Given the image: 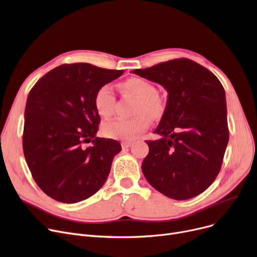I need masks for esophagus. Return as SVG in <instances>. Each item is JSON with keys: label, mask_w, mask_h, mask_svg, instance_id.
Here are the masks:
<instances>
[{"label": "esophagus", "mask_w": 257, "mask_h": 257, "mask_svg": "<svg viewBox=\"0 0 257 257\" xmlns=\"http://www.w3.org/2000/svg\"><path fill=\"white\" fill-rule=\"evenodd\" d=\"M132 144H133V142H131V141H123V142H121L122 149H127V148H130V146H132Z\"/></svg>", "instance_id": "34e87169"}]
</instances>
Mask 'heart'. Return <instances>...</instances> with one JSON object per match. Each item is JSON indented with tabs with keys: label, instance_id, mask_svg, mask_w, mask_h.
<instances>
[{
	"label": "heart",
	"instance_id": "b5f03b06",
	"mask_svg": "<svg viewBox=\"0 0 257 257\" xmlns=\"http://www.w3.org/2000/svg\"><path fill=\"white\" fill-rule=\"evenodd\" d=\"M122 88L134 98L137 99L133 109L135 117L130 119L117 118L106 121L102 124V135L106 138L117 140H133L150 125V118H159L164 106L161 99L157 96V89L143 78L132 77L122 83ZM94 107L102 118L111 117L114 113L116 97L113 87L104 83L96 90L94 95Z\"/></svg>",
	"mask_w": 257,
	"mask_h": 257
}]
</instances>
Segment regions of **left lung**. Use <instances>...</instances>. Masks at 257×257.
Here are the masks:
<instances>
[{
  "instance_id": "1",
  "label": "left lung",
  "mask_w": 257,
  "mask_h": 257,
  "mask_svg": "<svg viewBox=\"0 0 257 257\" xmlns=\"http://www.w3.org/2000/svg\"><path fill=\"white\" fill-rule=\"evenodd\" d=\"M133 73L168 92L165 112L148 140L142 172L166 197L188 200L208 188L221 170L229 140L226 96L211 71L188 58H176Z\"/></svg>"
}]
</instances>
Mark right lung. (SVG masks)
Instances as JSON below:
<instances>
[{"mask_svg":"<svg viewBox=\"0 0 257 257\" xmlns=\"http://www.w3.org/2000/svg\"><path fill=\"white\" fill-rule=\"evenodd\" d=\"M85 63L49 71L30 90L23 132V151L38 186L62 203H77L98 191L121 145L96 137L100 117L96 90L122 75ZM92 142L85 148V143Z\"/></svg>","mask_w":257,"mask_h":257,"instance_id":"right-lung-1","label":"right lung"}]
</instances>
